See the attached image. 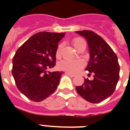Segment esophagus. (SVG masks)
<instances>
[{"mask_svg": "<svg viewBox=\"0 0 130 130\" xmlns=\"http://www.w3.org/2000/svg\"><path fill=\"white\" fill-rule=\"evenodd\" d=\"M65 74H68V75H69L70 76H71V77H74V76H75V74L70 73V72H65Z\"/></svg>", "mask_w": 130, "mask_h": 130, "instance_id": "1", "label": "esophagus"}]
</instances>
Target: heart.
<instances>
[{"label":"heart","mask_w":130,"mask_h":130,"mask_svg":"<svg viewBox=\"0 0 130 130\" xmlns=\"http://www.w3.org/2000/svg\"><path fill=\"white\" fill-rule=\"evenodd\" d=\"M72 44L75 48L79 50L80 46L86 43L85 40L82 37H74L72 41ZM62 48V44L60 43L57 46L56 51V56L59 58L61 56V50ZM85 66V62L82 59L76 60H64L58 64V67L61 70L68 72L70 73H76L79 70H81Z\"/></svg>","instance_id":"b5f03b06"}]
</instances>
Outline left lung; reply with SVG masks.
Wrapping results in <instances>:
<instances>
[{"label": "left lung", "instance_id": "1", "mask_svg": "<svg viewBox=\"0 0 130 130\" xmlns=\"http://www.w3.org/2000/svg\"><path fill=\"white\" fill-rule=\"evenodd\" d=\"M87 40L90 60L86 70L93 74V80L84 79L82 86H76L79 95L91 103L102 102L115 91L119 79L120 65L118 57L103 38L92 30L76 31Z\"/></svg>", "mask_w": 130, "mask_h": 130}]
</instances>
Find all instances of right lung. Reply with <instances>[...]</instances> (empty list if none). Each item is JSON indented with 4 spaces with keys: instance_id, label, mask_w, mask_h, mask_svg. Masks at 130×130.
<instances>
[{
    "instance_id": "obj_1",
    "label": "right lung",
    "mask_w": 130,
    "mask_h": 130,
    "mask_svg": "<svg viewBox=\"0 0 130 130\" xmlns=\"http://www.w3.org/2000/svg\"><path fill=\"white\" fill-rule=\"evenodd\" d=\"M65 32H41L33 35L16 51L12 59L17 87L29 100L41 102L59 84L62 72H47L56 65V51Z\"/></svg>"
}]
</instances>
